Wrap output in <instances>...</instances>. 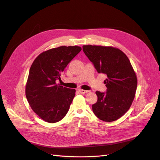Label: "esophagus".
<instances>
[{
    "label": "esophagus",
    "mask_w": 160,
    "mask_h": 160,
    "mask_svg": "<svg viewBox=\"0 0 160 160\" xmlns=\"http://www.w3.org/2000/svg\"><path fill=\"white\" fill-rule=\"evenodd\" d=\"M78 91L80 92V93L81 94H85V93H87L88 92H89L88 91L83 90V89H78Z\"/></svg>",
    "instance_id": "34e87169"
}]
</instances>
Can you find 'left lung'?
<instances>
[{
	"label": "left lung",
	"mask_w": 160,
	"mask_h": 160,
	"mask_svg": "<svg viewBox=\"0 0 160 160\" xmlns=\"http://www.w3.org/2000/svg\"><path fill=\"white\" fill-rule=\"evenodd\" d=\"M83 51L98 73L106 74V93L96 91L97 102L92 105L100 120L112 122L121 117L130 108L138 86L136 74L128 58L113 47L83 45Z\"/></svg>",
	"instance_id": "8db88e82"
}]
</instances>
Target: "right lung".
I'll use <instances>...</instances> for the list:
<instances>
[{
  "instance_id": "add662e5",
  "label": "right lung",
  "mask_w": 160,
  "mask_h": 160,
  "mask_svg": "<svg viewBox=\"0 0 160 160\" xmlns=\"http://www.w3.org/2000/svg\"><path fill=\"white\" fill-rule=\"evenodd\" d=\"M82 50L78 46H61L41 53L33 62L25 93L32 108L43 121H61L69 111L76 90L56 83L68 63Z\"/></svg>"
}]
</instances>
